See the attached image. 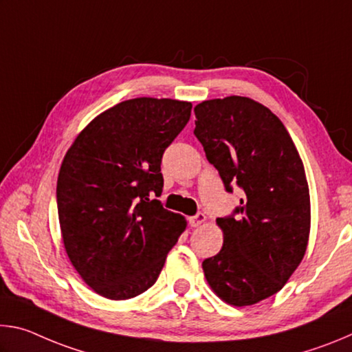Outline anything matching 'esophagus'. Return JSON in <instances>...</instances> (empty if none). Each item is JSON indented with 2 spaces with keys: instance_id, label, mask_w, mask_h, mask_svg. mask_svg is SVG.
Returning <instances> with one entry per match:
<instances>
[{
  "instance_id": "34e87169",
  "label": "esophagus",
  "mask_w": 352,
  "mask_h": 352,
  "mask_svg": "<svg viewBox=\"0 0 352 352\" xmlns=\"http://www.w3.org/2000/svg\"><path fill=\"white\" fill-rule=\"evenodd\" d=\"M205 220H206L205 214L199 212V214H195V216L189 219V223H190V226H194V228H197V226H200L201 223H205Z\"/></svg>"
}]
</instances>
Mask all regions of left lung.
<instances>
[{"label": "left lung", "instance_id": "1", "mask_svg": "<svg viewBox=\"0 0 352 352\" xmlns=\"http://www.w3.org/2000/svg\"><path fill=\"white\" fill-rule=\"evenodd\" d=\"M194 135L228 192L243 190L236 216L219 217L222 250L204 261L220 300L252 306L275 295L305 258L311 197L305 166L275 113L243 96L195 105Z\"/></svg>", "mask_w": 352, "mask_h": 352}]
</instances>
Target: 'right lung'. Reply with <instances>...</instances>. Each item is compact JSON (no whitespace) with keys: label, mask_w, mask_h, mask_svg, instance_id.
Wrapping results in <instances>:
<instances>
[{"label":"right lung","mask_w":352,"mask_h":352,"mask_svg":"<svg viewBox=\"0 0 352 352\" xmlns=\"http://www.w3.org/2000/svg\"><path fill=\"white\" fill-rule=\"evenodd\" d=\"M186 100L135 98L96 116L65 155L57 210L68 258L109 300L152 287L186 219L164 210L162 158L189 121Z\"/></svg>","instance_id":"right-lung-1"}]
</instances>
